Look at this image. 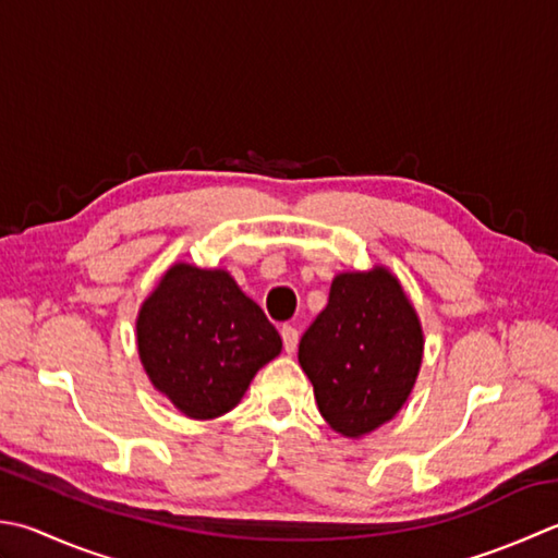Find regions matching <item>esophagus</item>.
<instances>
[{
    "mask_svg": "<svg viewBox=\"0 0 558 558\" xmlns=\"http://www.w3.org/2000/svg\"><path fill=\"white\" fill-rule=\"evenodd\" d=\"M280 336H282V345H286V353H294L298 351V341H300V331L294 329V326L286 324L280 329Z\"/></svg>",
    "mask_w": 558,
    "mask_h": 558,
    "instance_id": "1",
    "label": "esophagus"
}]
</instances>
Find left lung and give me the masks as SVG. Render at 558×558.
<instances>
[{"label": "left lung", "mask_w": 558, "mask_h": 558, "mask_svg": "<svg viewBox=\"0 0 558 558\" xmlns=\"http://www.w3.org/2000/svg\"><path fill=\"white\" fill-rule=\"evenodd\" d=\"M298 357L324 421L345 438H360L395 418L416 385L418 314L385 266L341 272Z\"/></svg>", "instance_id": "1"}]
</instances>
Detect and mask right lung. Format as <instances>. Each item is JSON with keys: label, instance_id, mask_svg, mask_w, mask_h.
Instances as JSON below:
<instances>
[{"label": "right lung", "instance_id": "obj_1", "mask_svg": "<svg viewBox=\"0 0 558 558\" xmlns=\"http://www.w3.org/2000/svg\"><path fill=\"white\" fill-rule=\"evenodd\" d=\"M282 341L222 268L171 266L137 314V351L155 389L195 421L232 411Z\"/></svg>", "mask_w": 558, "mask_h": 558}]
</instances>
